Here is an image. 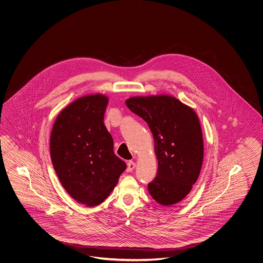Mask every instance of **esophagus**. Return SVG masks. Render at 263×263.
I'll return each mask as SVG.
<instances>
[{
	"mask_svg": "<svg viewBox=\"0 0 263 263\" xmlns=\"http://www.w3.org/2000/svg\"><path fill=\"white\" fill-rule=\"evenodd\" d=\"M136 167V163H135L133 160H129L127 162V168H126V171L127 172H131L133 169Z\"/></svg>",
	"mask_w": 263,
	"mask_h": 263,
	"instance_id": "esophagus-1",
	"label": "esophagus"
}]
</instances>
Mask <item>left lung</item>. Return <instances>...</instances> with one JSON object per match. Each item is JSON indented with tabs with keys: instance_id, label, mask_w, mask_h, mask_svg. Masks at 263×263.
Listing matches in <instances>:
<instances>
[{
	"instance_id": "left-lung-1",
	"label": "left lung",
	"mask_w": 263,
	"mask_h": 263,
	"mask_svg": "<svg viewBox=\"0 0 263 263\" xmlns=\"http://www.w3.org/2000/svg\"><path fill=\"white\" fill-rule=\"evenodd\" d=\"M125 103L147 122L155 141L158 172L148 192L162 206L179 203L198 180L203 161L199 117L190 106L168 95L131 97Z\"/></svg>"
}]
</instances>
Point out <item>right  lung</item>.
<instances>
[{"instance_id": "add662e5", "label": "right lung", "mask_w": 263, "mask_h": 263, "mask_svg": "<svg viewBox=\"0 0 263 263\" xmlns=\"http://www.w3.org/2000/svg\"><path fill=\"white\" fill-rule=\"evenodd\" d=\"M108 98L81 97L56 118L50 156L60 182L71 198L88 207L101 204L115 188L126 164L114 154L103 120Z\"/></svg>"}]
</instances>
